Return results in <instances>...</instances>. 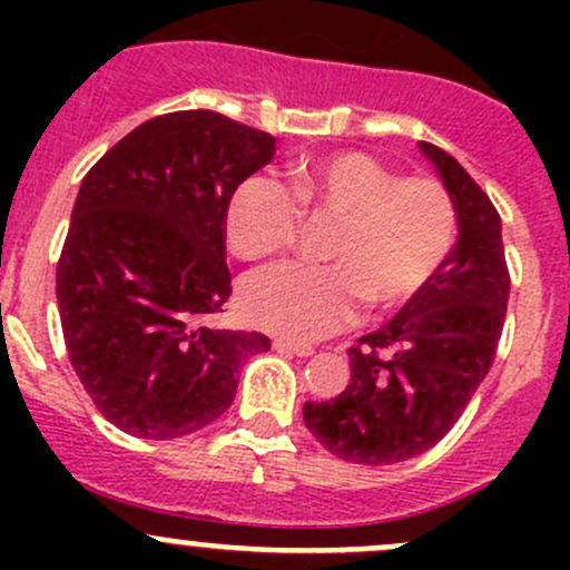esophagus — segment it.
I'll return each mask as SVG.
<instances>
[{"label": "esophagus", "mask_w": 570, "mask_h": 570, "mask_svg": "<svg viewBox=\"0 0 570 570\" xmlns=\"http://www.w3.org/2000/svg\"><path fill=\"white\" fill-rule=\"evenodd\" d=\"M273 350H278V353H286V355H301V358H308V355L314 353V347H308V344H295V342H286V338H275Z\"/></svg>", "instance_id": "1"}]
</instances>
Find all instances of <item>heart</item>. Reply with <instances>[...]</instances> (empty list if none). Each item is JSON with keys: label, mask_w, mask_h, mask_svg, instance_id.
<instances>
[{"label": "heart", "mask_w": 570, "mask_h": 570, "mask_svg": "<svg viewBox=\"0 0 570 570\" xmlns=\"http://www.w3.org/2000/svg\"><path fill=\"white\" fill-rule=\"evenodd\" d=\"M291 200L281 184L245 178L226 209V237L239 258L278 256L297 239L301 212L338 220L327 243L331 267L278 264L243 286L253 325L295 342H314L372 308L405 306L435 278L455 245V206L433 178H400L361 151L303 159L292 168Z\"/></svg>", "instance_id": "1"}]
</instances>
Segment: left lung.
Masks as SVG:
<instances>
[{
  "instance_id": "1",
  "label": "left lung",
  "mask_w": 570,
  "mask_h": 570,
  "mask_svg": "<svg viewBox=\"0 0 570 570\" xmlns=\"http://www.w3.org/2000/svg\"><path fill=\"white\" fill-rule=\"evenodd\" d=\"M450 193L458 243L435 278L394 320L350 347V383L306 402L303 422L331 455L361 465L411 461L461 419L497 355L510 275L491 198L439 146L419 142Z\"/></svg>"
}]
</instances>
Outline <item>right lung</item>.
<instances>
[{
    "instance_id": "right-lung-1",
    "label": "right lung",
    "mask_w": 570,
    "mask_h": 570,
    "mask_svg": "<svg viewBox=\"0 0 570 570\" xmlns=\"http://www.w3.org/2000/svg\"><path fill=\"white\" fill-rule=\"evenodd\" d=\"M275 137L212 109L146 120L88 170L57 264L68 358L107 422L148 441L228 411L264 333L204 325L232 295L226 209Z\"/></svg>"
}]
</instances>
